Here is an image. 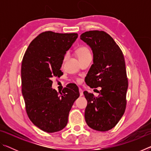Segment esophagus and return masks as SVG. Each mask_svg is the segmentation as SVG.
<instances>
[{"label":"esophagus","instance_id":"obj_1","mask_svg":"<svg viewBox=\"0 0 151 151\" xmlns=\"http://www.w3.org/2000/svg\"><path fill=\"white\" fill-rule=\"evenodd\" d=\"M79 93H80V96H82L83 95V91L81 88H79Z\"/></svg>","mask_w":151,"mask_h":151}]
</instances>
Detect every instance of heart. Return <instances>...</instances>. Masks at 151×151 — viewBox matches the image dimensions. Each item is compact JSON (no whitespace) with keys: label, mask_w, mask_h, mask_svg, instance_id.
Returning a JSON list of instances; mask_svg holds the SVG:
<instances>
[{"label":"heart","mask_w":151,"mask_h":151,"mask_svg":"<svg viewBox=\"0 0 151 151\" xmlns=\"http://www.w3.org/2000/svg\"><path fill=\"white\" fill-rule=\"evenodd\" d=\"M76 55L77 56L79 60L85 58L87 56L91 55V51L89 50L88 48L86 47H79L77 50H76ZM66 59V57H65V60Z\"/></svg>","instance_id":"1"}]
</instances>
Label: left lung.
<instances>
[{"label":"left lung","mask_w":151,"mask_h":151,"mask_svg":"<svg viewBox=\"0 0 151 151\" xmlns=\"http://www.w3.org/2000/svg\"><path fill=\"white\" fill-rule=\"evenodd\" d=\"M80 37L93 53V64L86 76V85L91 88L101 87L97 97L84 92L87 101L85 121L91 129L107 131L116 126L126 108L128 79L124 56L105 32L91 30Z\"/></svg>","instance_id":"left-lung-1"}]
</instances>
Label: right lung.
<instances>
[{"label":"right lung","mask_w":151,"mask_h":151,"mask_svg":"<svg viewBox=\"0 0 151 151\" xmlns=\"http://www.w3.org/2000/svg\"><path fill=\"white\" fill-rule=\"evenodd\" d=\"M77 37V33L42 32L30 42L22 59V93L27 113L45 132L52 133L66 127L74 102L80 95L76 85L70 84L62 93L52 88V78L63 74L64 57Z\"/></svg>","instance_id":"right-lung-1"}]
</instances>
